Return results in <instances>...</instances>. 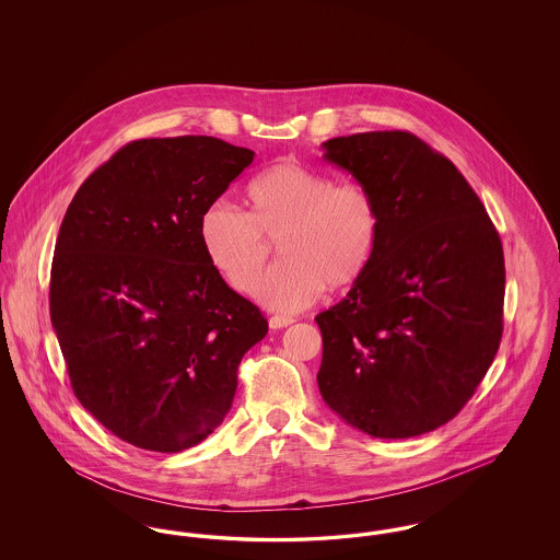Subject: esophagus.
<instances>
[{
  "label": "esophagus",
  "instance_id": "34e87169",
  "mask_svg": "<svg viewBox=\"0 0 560 560\" xmlns=\"http://www.w3.org/2000/svg\"><path fill=\"white\" fill-rule=\"evenodd\" d=\"M292 323L293 319H290V317H279V315H275V317L268 319L270 329H283V327H288V325H292Z\"/></svg>",
  "mask_w": 560,
  "mask_h": 560
}]
</instances>
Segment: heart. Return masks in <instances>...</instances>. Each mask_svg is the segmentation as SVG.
<instances>
[{
	"mask_svg": "<svg viewBox=\"0 0 560 560\" xmlns=\"http://www.w3.org/2000/svg\"><path fill=\"white\" fill-rule=\"evenodd\" d=\"M249 212L212 203L199 222V240L212 267L240 293H252L277 243L283 262L260 285V302L277 313H298L323 288L347 292L372 267L380 212L372 192L319 170L285 160L247 187Z\"/></svg>",
	"mask_w": 560,
	"mask_h": 560,
	"instance_id": "obj_1",
	"label": "heart"
}]
</instances>
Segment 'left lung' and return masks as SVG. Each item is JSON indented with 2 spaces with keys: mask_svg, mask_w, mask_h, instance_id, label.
Masks as SVG:
<instances>
[{
  "mask_svg": "<svg viewBox=\"0 0 560 560\" xmlns=\"http://www.w3.org/2000/svg\"><path fill=\"white\" fill-rule=\"evenodd\" d=\"M380 212L372 267L315 320L320 397L375 439L447 424L475 395L504 329L500 235L452 161L409 132L323 142Z\"/></svg>",
  "mask_w": 560,
  "mask_h": 560,
  "instance_id": "8db88e82",
  "label": "left lung"
}]
</instances>
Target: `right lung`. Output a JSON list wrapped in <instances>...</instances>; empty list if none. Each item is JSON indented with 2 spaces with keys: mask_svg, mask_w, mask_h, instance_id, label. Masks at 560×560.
Wrapping results in <instances>:
<instances>
[{
  "mask_svg": "<svg viewBox=\"0 0 560 560\" xmlns=\"http://www.w3.org/2000/svg\"><path fill=\"white\" fill-rule=\"evenodd\" d=\"M254 161L212 136L133 140L75 192L50 272V319L81 405L115 436L176 453L231 409L268 323L199 240L203 212Z\"/></svg>",
  "mask_w": 560,
  "mask_h": 560,
  "instance_id": "add662e5",
  "label": "right lung"
}]
</instances>
